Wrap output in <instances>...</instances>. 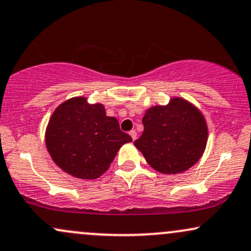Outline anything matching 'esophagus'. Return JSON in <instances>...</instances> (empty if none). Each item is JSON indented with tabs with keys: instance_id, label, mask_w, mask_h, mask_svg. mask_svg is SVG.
Masks as SVG:
<instances>
[{
	"instance_id": "esophagus-1",
	"label": "esophagus",
	"mask_w": 251,
	"mask_h": 251,
	"mask_svg": "<svg viewBox=\"0 0 251 251\" xmlns=\"http://www.w3.org/2000/svg\"><path fill=\"white\" fill-rule=\"evenodd\" d=\"M129 135H131V138H132V140H135V139H137V132L134 131V129H132V131H129V133H128Z\"/></svg>"
}]
</instances>
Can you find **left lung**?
I'll return each mask as SVG.
<instances>
[{
	"instance_id": "1",
	"label": "left lung",
	"mask_w": 251,
	"mask_h": 251,
	"mask_svg": "<svg viewBox=\"0 0 251 251\" xmlns=\"http://www.w3.org/2000/svg\"><path fill=\"white\" fill-rule=\"evenodd\" d=\"M143 124L144 132L134 146L160 173L177 174L189 170L206 150V119L195 105L180 97H173L167 105L150 107Z\"/></svg>"
}]
</instances>
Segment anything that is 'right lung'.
I'll return each instance as SVG.
<instances>
[{
  "mask_svg": "<svg viewBox=\"0 0 251 251\" xmlns=\"http://www.w3.org/2000/svg\"><path fill=\"white\" fill-rule=\"evenodd\" d=\"M132 138L120 131L102 104L74 97L53 111L45 131V145L60 170L78 179H97L108 170L118 151Z\"/></svg>",
  "mask_w": 251,
  "mask_h": 251,
  "instance_id": "1",
  "label": "right lung"
}]
</instances>
